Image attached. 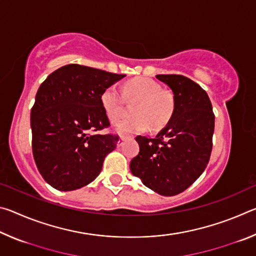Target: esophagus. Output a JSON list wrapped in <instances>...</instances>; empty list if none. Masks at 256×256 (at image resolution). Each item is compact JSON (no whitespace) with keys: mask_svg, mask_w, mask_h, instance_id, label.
I'll return each mask as SVG.
<instances>
[{"mask_svg":"<svg viewBox=\"0 0 256 256\" xmlns=\"http://www.w3.org/2000/svg\"><path fill=\"white\" fill-rule=\"evenodd\" d=\"M125 140H126V136H120V140H118V146H122L124 144V141H125Z\"/></svg>","mask_w":256,"mask_h":256,"instance_id":"34e87169","label":"esophagus"}]
</instances>
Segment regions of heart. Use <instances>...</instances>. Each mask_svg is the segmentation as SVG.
Here are the masks:
<instances>
[{"label":"heart","mask_w":256,"mask_h":256,"mask_svg":"<svg viewBox=\"0 0 256 256\" xmlns=\"http://www.w3.org/2000/svg\"><path fill=\"white\" fill-rule=\"evenodd\" d=\"M125 102H136L132 118L115 125L116 131L122 134L141 133L146 130L158 132L166 128L174 118L176 100L170 90L162 89L158 82L148 78H136L123 86V94L115 86H110L100 96L102 110L108 120L115 123L124 115Z\"/></svg>","instance_id":"1"}]
</instances>
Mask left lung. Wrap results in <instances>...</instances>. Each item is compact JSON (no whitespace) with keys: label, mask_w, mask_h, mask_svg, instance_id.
<instances>
[{"label":"left lung","mask_w":256,"mask_h":256,"mask_svg":"<svg viewBox=\"0 0 256 256\" xmlns=\"http://www.w3.org/2000/svg\"><path fill=\"white\" fill-rule=\"evenodd\" d=\"M172 90L176 110L154 138L138 136L140 151L130 162L134 176L160 196L185 190L204 172L210 160L214 114L208 94L188 78L158 74Z\"/></svg>","instance_id":"left-lung-1"}]
</instances>
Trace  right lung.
<instances>
[{
	"label": "right lung",
	"instance_id": "right-lung-1",
	"mask_svg": "<svg viewBox=\"0 0 256 256\" xmlns=\"http://www.w3.org/2000/svg\"><path fill=\"white\" fill-rule=\"evenodd\" d=\"M125 74L68 64L46 78L30 112L32 154L47 183L58 190H78L96 178L118 136L110 126L100 96Z\"/></svg>",
	"mask_w": 256,
	"mask_h": 256
}]
</instances>
